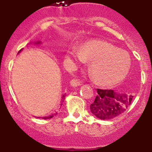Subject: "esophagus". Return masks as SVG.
Listing matches in <instances>:
<instances>
[{"label":"esophagus","mask_w":152,"mask_h":152,"mask_svg":"<svg viewBox=\"0 0 152 152\" xmlns=\"http://www.w3.org/2000/svg\"><path fill=\"white\" fill-rule=\"evenodd\" d=\"M70 85L72 86H79L81 85V81L78 79H73L70 81Z\"/></svg>","instance_id":"esophagus-1"}]
</instances>
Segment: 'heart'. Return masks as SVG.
I'll use <instances>...</instances> for the list:
<instances>
[{
	"mask_svg": "<svg viewBox=\"0 0 152 152\" xmlns=\"http://www.w3.org/2000/svg\"><path fill=\"white\" fill-rule=\"evenodd\" d=\"M67 54L77 62L91 61L90 73L97 83L104 86L120 83L130 69L131 58L128 53L104 41L89 42L81 49L72 46Z\"/></svg>",
	"mask_w": 152,
	"mask_h": 152,
	"instance_id": "heart-1",
	"label": "heart"
}]
</instances>
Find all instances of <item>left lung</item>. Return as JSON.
I'll return each mask as SVG.
<instances>
[{
	"label": "left lung",
	"mask_w": 152,
	"mask_h": 152,
	"mask_svg": "<svg viewBox=\"0 0 152 152\" xmlns=\"http://www.w3.org/2000/svg\"><path fill=\"white\" fill-rule=\"evenodd\" d=\"M97 95L90 105L91 113L101 120H110L124 113L131 104L133 96L112 89L97 88Z\"/></svg>",
	"instance_id": "1"
}]
</instances>
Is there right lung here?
<instances>
[{
    "label": "right lung",
    "mask_w": 152,
    "mask_h": 152,
    "mask_svg": "<svg viewBox=\"0 0 152 152\" xmlns=\"http://www.w3.org/2000/svg\"><path fill=\"white\" fill-rule=\"evenodd\" d=\"M64 98H65V95H63V97H62V101H61V102H63V100H64ZM53 117H54V115H51V116H49V117H43V119H50V118H52Z\"/></svg>",
    "instance_id": "1"
}]
</instances>
